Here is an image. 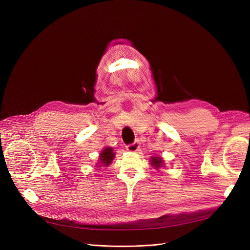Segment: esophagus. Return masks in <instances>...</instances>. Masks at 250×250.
<instances>
[{
	"instance_id": "obj_1",
	"label": "esophagus",
	"mask_w": 250,
	"mask_h": 250,
	"mask_svg": "<svg viewBox=\"0 0 250 250\" xmlns=\"http://www.w3.org/2000/svg\"><path fill=\"white\" fill-rule=\"evenodd\" d=\"M126 149L129 151V152H137V151H139V149H140V143L135 141L132 144L127 145Z\"/></svg>"
}]
</instances>
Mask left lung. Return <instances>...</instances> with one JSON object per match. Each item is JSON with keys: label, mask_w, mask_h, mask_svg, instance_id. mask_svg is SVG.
Segmentation results:
<instances>
[{"label": "left lung", "mask_w": 250, "mask_h": 250, "mask_svg": "<svg viewBox=\"0 0 250 250\" xmlns=\"http://www.w3.org/2000/svg\"><path fill=\"white\" fill-rule=\"evenodd\" d=\"M150 162H151V165H152L153 167H155L156 169L162 167V165H163L162 157H152V160H151Z\"/></svg>", "instance_id": "left-lung-1"}]
</instances>
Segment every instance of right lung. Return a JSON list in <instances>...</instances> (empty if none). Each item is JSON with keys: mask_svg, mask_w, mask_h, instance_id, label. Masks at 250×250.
I'll list each match as a JSON object with an SVG mask.
<instances>
[{"mask_svg": "<svg viewBox=\"0 0 250 250\" xmlns=\"http://www.w3.org/2000/svg\"><path fill=\"white\" fill-rule=\"evenodd\" d=\"M115 157V153L112 152V148H105L102 153L100 154V161H101V165L102 166H108L112 160ZM100 167V166H98Z\"/></svg>", "mask_w": 250, "mask_h": 250, "instance_id": "add662e5", "label": "right lung"}]
</instances>
